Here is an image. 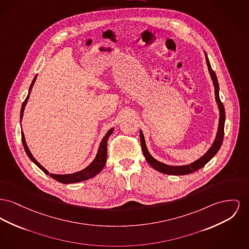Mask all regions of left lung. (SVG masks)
I'll return each mask as SVG.
<instances>
[{"mask_svg": "<svg viewBox=\"0 0 249 249\" xmlns=\"http://www.w3.org/2000/svg\"><path fill=\"white\" fill-rule=\"evenodd\" d=\"M205 56H206V62H207V66H208V70L209 72L211 74V78L213 80V86H214V93H215V100L219 108V124H218V131L216 133L215 139L213 141V144L209 148V150L205 153L204 155L199 158L198 160H196L194 162H192L190 164L187 165H180V166H171L165 163H162L161 161L155 160L148 152L147 148H146V142L144 139V135L142 131H140V141H141V146H142V150L144 153V156L146 158L147 162L157 171L163 173V174H167V175H188L191 174L198 169H200L201 167H203L205 164L210 161L220 149V147L222 146V142H223V138H224V127H225V119H226V114H225V108L222 102L220 101L219 98V85H218V81H217V77L214 73V71H213L209 58L207 56V53H205Z\"/></svg>", "mask_w": 249, "mask_h": 249, "instance_id": "8db88e82", "label": "left lung"}]
</instances>
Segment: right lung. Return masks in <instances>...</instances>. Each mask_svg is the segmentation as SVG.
<instances>
[{
  "label": "right lung",
  "instance_id": "obj_1",
  "mask_svg": "<svg viewBox=\"0 0 249 249\" xmlns=\"http://www.w3.org/2000/svg\"><path fill=\"white\" fill-rule=\"evenodd\" d=\"M36 79V76L34 78L32 84H31V86H30L28 96L26 97L25 101L22 103L21 110H20V118H22V116H23L24 107H25V105H26V103H27V101H28V99H29L30 92H31V89L33 88L34 84H35ZM113 131H114V128L110 129V130L107 132V133L105 134V136L103 137V139L102 140L101 144H100V147H99V150H98V153H97L96 158L94 159V161H92V162L88 165V167H86L85 169H83V170H81V171H79V172H76V173H73V174H67V175L50 174L49 171H47L44 167L33 157L32 153L30 152L28 146L26 145V141H25L23 132H21V140H22V144H23L25 152H26V154L28 155V157L32 160V161H34V162L44 172L45 174L50 175L51 178H53V179H56L58 182L68 184V183H75V182H80V181H83V180H87L88 178H91L95 177L97 174H99V173L103 170V167H104V165H105L106 160H107V141H108L109 136L112 134Z\"/></svg>",
  "mask_w": 249,
  "mask_h": 249
}]
</instances>
